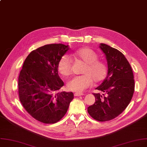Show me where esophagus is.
Masks as SVG:
<instances>
[{"mask_svg":"<svg viewBox=\"0 0 147 147\" xmlns=\"http://www.w3.org/2000/svg\"><path fill=\"white\" fill-rule=\"evenodd\" d=\"M84 94V93H74V96H83Z\"/></svg>","mask_w":147,"mask_h":147,"instance_id":"1","label":"esophagus"}]
</instances>
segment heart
<instances>
[{"label": "heart", "mask_w": 147, "mask_h": 147, "mask_svg": "<svg viewBox=\"0 0 147 147\" xmlns=\"http://www.w3.org/2000/svg\"><path fill=\"white\" fill-rule=\"evenodd\" d=\"M73 55L80 60L86 65L82 70V75L73 77L67 83L68 90L77 93L84 92L94 83L103 81L108 73V67L103 61L98 60V55L89 48H83L75 51ZM72 60L70 55H63L58 61V69L64 76H69L72 71Z\"/></svg>", "instance_id": "b5f03b06"}]
</instances>
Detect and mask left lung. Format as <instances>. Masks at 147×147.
<instances>
[{"mask_svg": "<svg viewBox=\"0 0 147 147\" xmlns=\"http://www.w3.org/2000/svg\"><path fill=\"white\" fill-rule=\"evenodd\" d=\"M100 48L106 56L108 73L96 89L103 94L93 93L96 101L88 107L87 112L94 119L105 122L116 118L128 106L134 93L135 81L131 66L121 51L105 44Z\"/></svg>", "mask_w": 147, "mask_h": 147, "instance_id": "8db88e82", "label": "left lung"}]
</instances>
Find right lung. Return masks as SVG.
Segmentation results:
<instances>
[{
  "mask_svg": "<svg viewBox=\"0 0 147 147\" xmlns=\"http://www.w3.org/2000/svg\"><path fill=\"white\" fill-rule=\"evenodd\" d=\"M68 50L62 44L38 48L26 58L19 73V100L26 111L42 123L60 121L74 98L73 92H58L64 84L58 74V63Z\"/></svg>",
  "mask_w": 147,
  "mask_h": 147,
  "instance_id": "right-lung-1",
  "label": "right lung"
}]
</instances>
